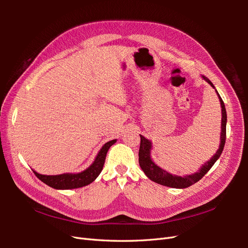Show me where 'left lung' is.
I'll list each match as a JSON object with an SVG mask.
<instances>
[{"mask_svg":"<svg viewBox=\"0 0 248 248\" xmlns=\"http://www.w3.org/2000/svg\"><path fill=\"white\" fill-rule=\"evenodd\" d=\"M206 81H208L210 85L213 88V84L211 80L208 79L207 78L202 77ZM217 92V91H216ZM217 95L219 97L220 106H221V112H222V118H221V134H220V146L219 149L217 150V152L214 154V156L210 159L207 163H205L202 168L200 170V171L196 172L193 175H188L185 177H178V176H172L170 172L166 171L164 170L157 167L156 164L151 160V157H150V151H151V141L148 140L146 138L140 136V151H139V163L144 170L146 176L152 180V181L158 183L160 185L172 187V188H186V187H189L190 185L197 183L198 181L204 177L209 170L212 168L213 164L216 162V160L219 158L222 150L226 144V138H227V111L226 107H224V103L219 96L218 92Z\"/></svg>","mask_w":248,"mask_h":248,"instance_id":"obj_1","label":"left lung"}]
</instances>
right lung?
<instances>
[{
	"instance_id": "1",
	"label": "right lung",
	"mask_w": 248,
	"mask_h": 248,
	"mask_svg": "<svg viewBox=\"0 0 248 248\" xmlns=\"http://www.w3.org/2000/svg\"><path fill=\"white\" fill-rule=\"evenodd\" d=\"M116 142V140L108 141L107 144L101 148L99 153L97 154L94 162L86 170L78 172V174H62L56 176H46L40 175L38 172L34 171L36 177L43 183L52 187L55 189H73L78 188V187L86 186L90 183H92L94 180L99 176L103 169L104 161H106L107 153L108 149Z\"/></svg>"
}]
</instances>
